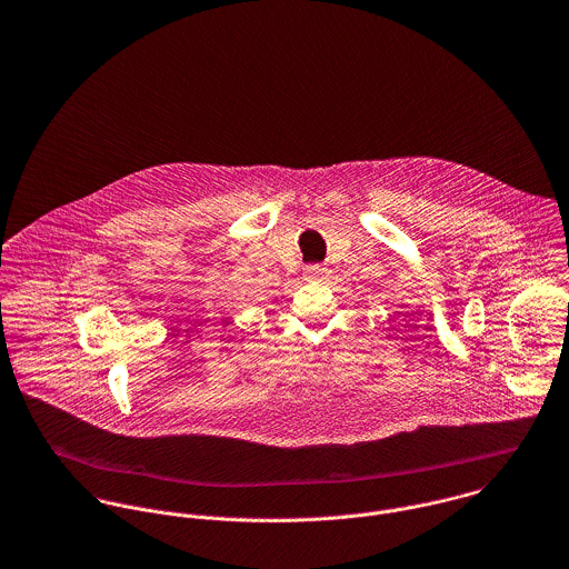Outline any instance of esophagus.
<instances>
[{"instance_id":"34e87169","label":"esophagus","mask_w":569,"mask_h":569,"mask_svg":"<svg viewBox=\"0 0 569 569\" xmlns=\"http://www.w3.org/2000/svg\"><path fill=\"white\" fill-rule=\"evenodd\" d=\"M305 273H307V278L320 280V278H326V276H328V269H326L325 264H309Z\"/></svg>"}]
</instances>
